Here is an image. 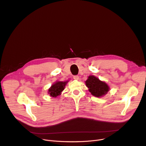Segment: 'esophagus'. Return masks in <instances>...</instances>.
<instances>
[{
	"label": "esophagus",
	"instance_id": "esophagus-1",
	"mask_svg": "<svg viewBox=\"0 0 146 146\" xmlns=\"http://www.w3.org/2000/svg\"><path fill=\"white\" fill-rule=\"evenodd\" d=\"M73 78H74V80H78L79 79V77H78V76H73Z\"/></svg>",
	"mask_w": 146,
	"mask_h": 146
}]
</instances>
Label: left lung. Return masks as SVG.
I'll return each instance as SVG.
<instances>
[{
    "label": "left lung",
    "instance_id": "1",
    "mask_svg": "<svg viewBox=\"0 0 146 146\" xmlns=\"http://www.w3.org/2000/svg\"><path fill=\"white\" fill-rule=\"evenodd\" d=\"M85 83L88 88V91L96 98L105 96L110 90V87L106 82L100 80L93 75L89 76Z\"/></svg>",
    "mask_w": 146,
    "mask_h": 146
}]
</instances>
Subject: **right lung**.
Segmentation results:
<instances>
[{
    "mask_svg": "<svg viewBox=\"0 0 146 146\" xmlns=\"http://www.w3.org/2000/svg\"><path fill=\"white\" fill-rule=\"evenodd\" d=\"M66 81H56L48 89V94L51 97L56 98L61 94V92L63 91L65 88L66 85L68 83Z\"/></svg>",
    "mask_w": 146,
    "mask_h": 146,
    "instance_id": "add662e5",
    "label": "right lung"
}]
</instances>
